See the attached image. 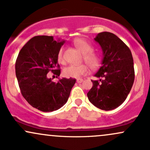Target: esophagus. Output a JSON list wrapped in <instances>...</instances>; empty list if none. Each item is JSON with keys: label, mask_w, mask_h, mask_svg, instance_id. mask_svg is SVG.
<instances>
[{"label": "esophagus", "mask_w": 150, "mask_h": 150, "mask_svg": "<svg viewBox=\"0 0 150 150\" xmlns=\"http://www.w3.org/2000/svg\"><path fill=\"white\" fill-rule=\"evenodd\" d=\"M83 82V80L82 79H77V83H82V82Z\"/></svg>", "instance_id": "34e87169"}]
</instances>
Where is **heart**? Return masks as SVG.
<instances>
[{"label":"heart","instance_id":"1","mask_svg":"<svg viewBox=\"0 0 150 150\" xmlns=\"http://www.w3.org/2000/svg\"><path fill=\"white\" fill-rule=\"evenodd\" d=\"M73 44L78 49L80 53L83 54L84 61L89 65L92 69H96L99 66L101 63V58L97 53L93 51L92 46L87 42L85 39L82 38H77L73 41ZM63 51L64 49L61 48L58 51L57 60L58 63H64V58H63ZM88 72V68L85 64L75 65H70L69 66L63 69V75L67 77H73V78H78L82 75H86Z\"/></svg>","mask_w":150,"mask_h":150}]
</instances>
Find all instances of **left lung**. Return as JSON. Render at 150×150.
Returning a JSON list of instances; mask_svg holds the SVG:
<instances>
[{"label": "left lung", "instance_id": "1", "mask_svg": "<svg viewBox=\"0 0 150 150\" xmlns=\"http://www.w3.org/2000/svg\"><path fill=\"white\" fill-rule=\"evenodd\" d=\"M94 41L103 52L101 66L92 80L87 93L89 101L104 111L113 110L125 100L135 79L133 59L130 50L122 40L111 32L99 33Z\"/></svg>", "mask_w": 150, "mask_h": 150}]
</instances>
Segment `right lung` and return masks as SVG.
Instances as JSON below:
<instances>
[{"label": "right lung", "mask_w": 150, "mask_h": 150, "mask_svg": "<svg viewBox=\"0 0 150 150\" xmlns=\"http://www.w3.org/2000/svg\"><path fill=\"white\" fill-rule=\"evenodd\" d=\"M64 43L51 36H37L22 48L17 58L15 73L22 96L31 106L43 112L61 108L76 82L75 79L62 78L54 82L46 75L49 71L57 76L61 74L57 56Z\"/></svg>", "instance_id": "right-lung-1"}]
</instances>
